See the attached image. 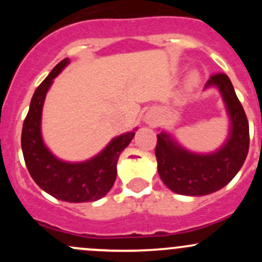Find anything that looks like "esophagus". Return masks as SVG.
Instances as JSON below:
<instances>
[{
    "instance_id": "1",
    "label": "esophagus",
    "mask_w": 262,
    "mask_h": 262,
    "mask_svg": "<svg viewBox=\"0 0 262 262\" xmlns=\"http://www.w3.org/2000/svg\"><path fill=\"white\" fill-rule=\"evenodd\" d=\"M153 120H155V119H153L152 116H149V118H147V119H146L147 123H149V124H153Z\"/></svg>"
}]
</instances>
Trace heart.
<instances>
[{"mask_svg":"<svg viewBox=\"0 0 262 262\" xmlns=\"http://www.w3.org/2000/svg\"><path fill=\"white\" fill-rule=\"evenodd\" d=\"M198 82H199V75L198 73H191L189 77V84L190 86H194V84H196Z\"/></svg>","mask_w":262,"mask_h":262,"instance_id":"b5f03b06","label":"heart"}]
</instances>
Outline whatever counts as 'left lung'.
I'll use <instances>...</instances> for the list:
<instances>
[{
    "label": "left lung",
    "instance_id": "1",
    "mask_svg": "<svg viewBox=\"0 0 262 262\" xmlns=\"http://www.w3.org/2000/svg\"><path fill=\"white\" fill-rule=\"evenodd\" d=\"M221 91L231 120L226 143L213 153H194L181 147L166 132L157 134L155 153L158 175L173 192L190 196L212 194L226 186L244 165L250 147V130L246 113L226 73L210 76L207 87Z\"/></svg>",
    "mask_w": 262,
    "mask_h": 262
}]
</instances>
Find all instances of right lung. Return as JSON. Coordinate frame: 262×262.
I'll use <instances>...</instances> for the list:
<instances>
[{
  "label": "right lung",
  "instance_id": "1",
  "mask_svg": "<svg viewBox=\"0 0 262 262\" xmlns=\"http://www.w3.org/2000/svg\"><path fill=\"white\" fill-rule=\"evenodd\" d=\"M68 63L70 58L60 60L34 92L24 120L21 148L29 173L40 189L63 202H95L105 196L114 185L119 156L130 143L137 129L116 137L104 150L84 162H64L55 157L43 142L41 112L53 78Z\"/></svg>",
  "mask_w": 262,
  "mask_h": 262
}]
</instances>
